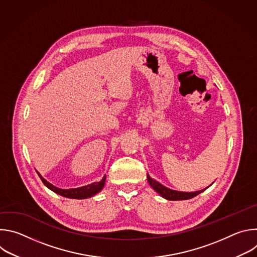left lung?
Masks as SVG:
<instances>
[{"instance_id":"left-lung-1","label":"left lung","mask_w":257,"mask_h":257,"mask_svg":"<svg viewBox=\"0 0 257 257\" xmlns=\"http://www.w3.org/2000/svg\"><path fill=\"white\" fill-rule=\"evenodd\" d=\"M148 181L150 183V185L159 193L161 194L163 197H165L166 199L169 200H185V199H190L196 195H198L199 193H201L203 190L200 191H196V192H179V191H175L172 189H169L165 186H163L162 184H160L159 182H157L156 180L152 179L149 175H148Z\"/></svg>"}]
</instances>
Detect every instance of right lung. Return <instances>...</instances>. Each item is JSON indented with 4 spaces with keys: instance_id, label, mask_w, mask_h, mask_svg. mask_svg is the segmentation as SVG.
I'll use <instances>...</instances> for the list:
<instances>
[{
    "instance_id": "right-lung-1",
    "label": "right lung",
    "mask_w": 257,
    "mask_h": 257,
    "mask_svg": "<svg viewBox=\"0 0 257 257\" xmlns=\"http://www.w3.org/2000/svg\"><path fill=\"white\" fill-rule=\"evenodd\" d=\"M36 173H38V175L40 176L41 180L43 181L44 184L49 189H51L55 193H58V194H60V195H62L64 197H68V198L84 199V198H87V197H91V196H93L94 194H96L97 192H99L102 189V187L104 185V182H105V176H104L99 182L92 183V184H89V185L84 186V187L75 188V189H60V188H57L56 186L52 185L51 183H49L46 179H44L39 172H36Z\"/></svg>"
}]
</instances>
